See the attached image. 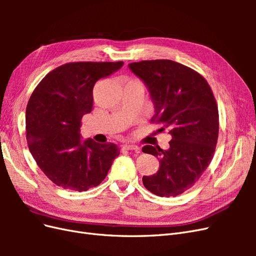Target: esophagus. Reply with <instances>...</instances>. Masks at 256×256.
Segmentation results:
<instances>
[{
    "mask_svg": "<svg viewBox=\"0 0 256 256\" xmlns=\"http://www.w3.org/2000/svg\"><path fill=\"white\" fill-rule=\"evenodd\" d=\"M122 148L127 150H136V152H140V147H138V145H134V144H125V145H122Z\"/></svg>",
    "mask_w": 256,
    "mask_h": 256,
    "instance_id": "1",
    "label": "esophagus"
}]
</instances>
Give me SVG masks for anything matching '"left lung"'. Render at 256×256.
Segmentation results:
<instances>
[{"label":"left lung","mask_w":256,"mask_h":256,"mask_svg":"<svg viewBox=\"0 0 256 256\" xmlns=\"http://www.w3.org/2000/svg\"><path fill=\"white\" fill-rule=\"evenodd\" d=\"M150 92L152 122L168 128L170 148L144 146L159 160L156 174L143 176L145 188L158 196L182 194L210 164L219 134V113L210 86L193 69L171 60H142L128 65Z\"/></svg>","instance_id":"left-lung-1"}]
</instances>
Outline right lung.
I'll use <instances>...</instances> for the list:
<instances>
[{
    "mask_svg": "<svg viewBox=\"0 0 256 256\" xmlns=\"http://www.w3.org/2000/svg\"><path fill=\"white\" fill-rule=\"evenodd\" d=\"M122 62H76L49 72L30 95L26 111V141L37 166L65 189L86 191L102 182L120 154L113 143L82 141L83 115L92 109V88Z\"/></svg>",
    "mask_w": 256,
    "mask_h": 256,
    "instance_id": "obj_1",
    "label": "right lung"
}]
</instances>
